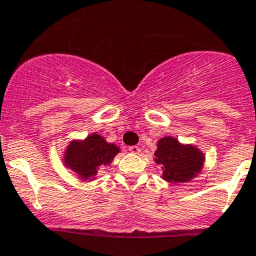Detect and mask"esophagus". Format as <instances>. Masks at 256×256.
Returning <instances> with one entry per match:
<instances>
[{
    "mask_svg": "<svg viewBox=\"0 0 256 256\" xmlns=\"http://www.w3.org/2000/svg\"><path fill=\"white\" fill-rule=\"evenodd\" d=\"M128 151H130L131 154H138L141 151V148H138V146L134 145V146H130V148H128Z\"/></svg>",
    "mask_w": 256,
    "mask_h": 256,
    "instance_id": "esophagus-1",
    "label": "esophagus"
}]
</instances>
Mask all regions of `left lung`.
Segmentation results:
<instances>
[{
  "label": "left lung",
  "mask_w": 256,
  "mask_h": 256,
  "mask_svg": "<svg viewBox=\"0 0 256 256\" xmlns=\"http://www.w3.org/2000/svg\"><path fill=\"white\" fill-rule=\"evenodd\" d=\"M156 164H161L164 178L170 182H186L202 170L204 155L191 145H181L176 138H164L155 151Z\"/></svg>",
  "instance_id": "obj_1"
}]
</instances>
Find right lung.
<instances>
[{
    "label": "right lung",
    "instance_id": "right-lung-1",
    "mask_svg": "<svg viewBox=\"0 0 256 256\" xmlns=\"http://www.w3.org/2000/svg\"><path fill=\"white\" fill-rule=\"evenodd\" d=\"M118 152V146L106 142L98 134H92L84 141H72L68 145L65 164L82 180H88L98 174V168L108 165Z\"/></svg>",
    "mask_w": 256,
    "mask_h": 256
}]
</instances>
